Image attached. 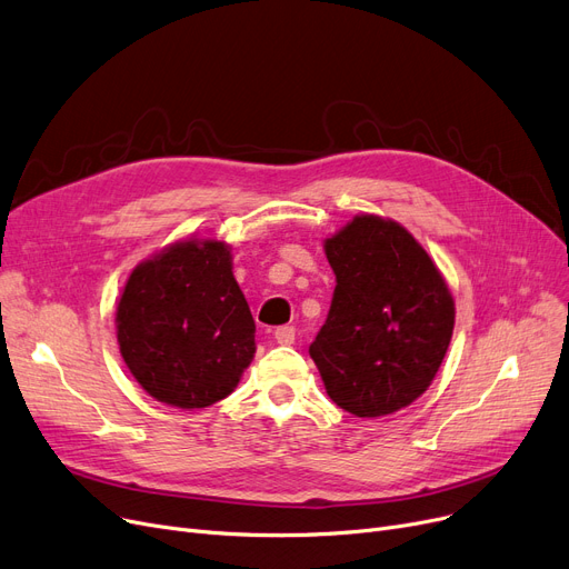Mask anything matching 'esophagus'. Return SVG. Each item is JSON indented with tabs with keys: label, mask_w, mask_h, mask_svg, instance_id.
I'll list each match as a JSON object with an SVG mask.
<instances>
[{
	"label": "esophagus",
	"mask_w": 569,
	"mask_h": 569,
	"mask_svg": "<svg viewBox=\"0 0 569 569\" xmlns=\"http://www.w3.org/2000/svg\"><path fill=\"white\" fill-rule=\"evenodd\" d=\"M274 339L283 346H290L295 341V328L292 326H281L274 330Z\"/></svg>",
	"instance_id": "1"
}]
</instances>
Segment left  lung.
Returning <instances> with one entry per match:
<instances>
[{
	"label": "left lung",
	"instance_id": "8db88e82",
	"mask_svg": "<svg viewBox=\"0 0 569 569\" xmlns=\"http://www.w3.org/2000/svg\"><path fill=\"white\" fill-rule=\"evenodd\" d=\"M326 256L337 286L309 356L330 400L360 418L409 407L451 343L447 281L400 223L372 213L326 239Z\"/></svg>",
	"mask_w": 569,
	"mask_h": 569
}]
</instances>
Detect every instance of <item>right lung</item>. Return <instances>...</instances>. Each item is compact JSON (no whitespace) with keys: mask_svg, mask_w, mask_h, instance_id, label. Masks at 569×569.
<instances>
[{"mask_svg":"<svg viewBox=\"0 0 569 569\" xmlns=\"http://www.w3.org/2000/svg\"><path fill=\"white\" fill-rule=\"evenodd\" d=\"M118 346L158 402L204 409L228 398L256 353V320L223 241L190 239L134 267L116 311Z\"/></svg>","mask_w":569,"mask_h":569,"instance_id":"right-lung-1","label":"right lung"}]
</instances>
